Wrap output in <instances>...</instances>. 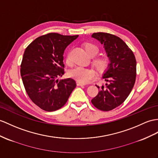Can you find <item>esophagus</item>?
I'll list each match as a JSON object with an SVG mask.
<instances>
[{
    "label": "esophagus",
    "instance_id": "obj_1",
    "mask_svg": "<svg viewBox=\"0 0 158 158\" xmlns=\"http://www.w3.org/2000/svg\"><path fill=\"white\" fill-rule=\"evenodd\" d=\"M77 85H78V86H84V85H85V84L78 81V82H77Z\"/></svg>",
    "mask_w": 158,
    "mask_h": 158
}]
</instances>
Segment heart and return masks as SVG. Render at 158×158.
<instances>
[{
	"instance_id": "heart-1",
	"label": "heart",
	"mask_w": 158,
	"mask_h": 158,
	"mask_svg": "<svg viewBox=\"0 0 158 158\" xmlns=\"http://www.w3.org/2000/svg\"><path fill=\"white\" fill-rule=\"evenodd\" d=\"M84 48L86 53L90 56H94L97 54L99 49L97 45L91 43H86L84 45ZM67 63L70 64L71 60L70 55L68 54L66 58ZM93 64L98 71H104L108 65V59L105 56L98 57L95 58L93 61ZM70 75L73 78L78 80L82 83H88L93 79L96 76V72L92 68H84L78 66L70 72Z\"/></svg>"
}]
</instances>
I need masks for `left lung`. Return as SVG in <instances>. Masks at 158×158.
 <instances>
[{
  "label": "left lung",
  "instance_id": "1",
  "mask_svg": "<svg viewBox=\"0 0 158 158\" xmlns=\"http://www.w3.org/2000/svg\"><path fill=\"white\" fill-rule=\"evenodd\" d=\"M92 37L103 45L109 64L102 78L107 83L100 87L92 103L99 110L109 111L123 102L131 92L136 78V60L121 38L107 33H94Z\"/></svg>",
  "mask_w": 158,
  "mask_h": 158
}]
</instances>
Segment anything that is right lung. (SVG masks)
Listing matches in <instances>:
<instances>
[{
  "label": "right lung",
  "instance_id": "1",
  "mask_svg": "<svg viewBox=\"0 0 158 158\" xmlns=\"http://www.w3.org/2000/svg\"><path fill=\"white\" fill-rule=\"evenodd\" d=\"M78 37L48 33L25 49L21 65L23 83L31 100L41 109L49 112L60 109L76 88L74 79L58 78L64 74V50Z\"/></svg>",
  "mask_w": 158,
  "mask_h": 158
}]
</instances>
